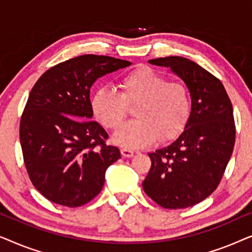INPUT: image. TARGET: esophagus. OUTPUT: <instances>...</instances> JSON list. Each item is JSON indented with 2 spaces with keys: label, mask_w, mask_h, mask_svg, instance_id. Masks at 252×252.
Masks as SVG:
<instances>
[{
  "label": "esophagus",
  "mask_w": 252,
  "mask_h": 252,
  "mask_svg": "<svg viewBox=\"0 0 252 252\" xmlns=\"http://www.w3.org/2000/svg\"><path fill=\"white\" fill-rule=\"evenodd\" d=\"M122 155H123V157H125V158H130L134 156V151L124 148V149H122Z\"/></svg>",
  "instance_id": "esophagus-1"
}]
</instances>
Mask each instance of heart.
<instances>
[{
  "label": "heart",
  "instance_id": "obj_1",
  "mask_svg": "<svg viewBox=\"0 0 252 252\" xmlns=\"http://www.w3.org/2000/svg\"><path fill=\"white\" fill-rule=\"evenodd\" d=\"M119 93L102 87L92 98L93 112L105 128L117 129L134 108L137 119L127 123L113 135V142L139 149L174 139L184 128L190 112V93L180 81H167L164 74L141 66L119 79Z\"/></svg>",
  "mask_w": 252,
  "mask_h": 252
}]
</instances>
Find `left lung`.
Here are the masks:
<instances>
[{"label":"left lung","mask_w":252,"mask_h":252,"mask_svg":"<svg viewBox=\"0 0 252 252\" xmlns=\"http://www.w3.org/2000/svg\"><path fill=\"white\" fill-rule=\"evenodd\" d=\"M170 67L191 97L185 130L167 147L150 153L144 192L165 209H185L202 202L218 187L235 143L233 106L219 79L188 58L150 60Z\"/></svg>","instance_id":"obj_1"}]
</instances>
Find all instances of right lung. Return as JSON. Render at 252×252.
<instances>
[{
	"label": "right lung",
	"mask_w": 252,
	"mask_h": 252,
	"mask_svg": "<svg viewBox=\"0 0 252 252\" xmlns=\"http://www.w3.org/2000/svg\"><path fill=\"white\" fill-rule=\"evenodd\" d=\"M128 61L82 55L44 72L30 93L20 119L24 163L34 187L56 204L77 208L104 185L105 171L120 158L106 146L108 133L93 122L89 91Z\"/></svg>",
	"instance_id": "add662e5"
}]
</instances>
